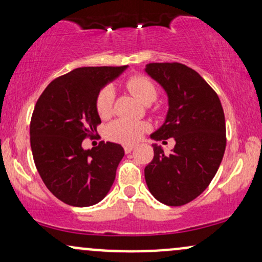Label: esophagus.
<instances>
[{
	"label": "esophagus",
	"instance_id": "obj_1",
	"mask_svg": "<svg viewBox=\"0 0 262 262\" xmlns=\"http://www.w3.org/2000/svg\"><path fill=\"white\" fill-rule=\"evenodd\" d=\"M134 148H135L134 145H125V146H124V151L127 152V154H129V152H130L132 150H133Z\"/></svg>",
	"mask_w": 262,
	"mask_h": 262
}]
</instances>
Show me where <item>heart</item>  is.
I'll return each instance as SVG.
<instances>
[{"label": "heart", "mask_w": 262, "mask_h": 262, "mask_svg": "<svg viewBox=\"0 0 262 262\" xmlns=\"http://www.w3.org/2000/svg\"><path fill=\"white\" fill-rule=\"evenodd\" d=\"M125 87L135 97L143 103L149 104L158 97V87L155 82L146 75H135L129 77ZM114 92L111 87H104L98 92L96 97V110L101 118H108L113 111ZM149 125L145 122L127 121V119H116L107 127V137L111 140L122 144H134L144 133L148 130Z\"/></svg>", "instance_id": "obj_1"}]
</instances>
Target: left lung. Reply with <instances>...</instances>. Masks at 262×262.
<instances>
[{"mask_svg": "<svg viewBox=\"0 0 262 262\" xmlns=\"http://www.w3.org/2000/svg\"><path fill=\"white\" fill-rule=\"evenodd\" d=\"M146 74L169 97L165 123L151 138H173L175 148L165 155L152 144L154 159L145 166L149 191L166 206H183L208 187L223 159L227 137L221 100L197 71L180 62H151Z\"/></svg>", "mask_w": 262, "mask_h": 262, "instance_id": "obj_1", "label": "left lung"}]
</instances>
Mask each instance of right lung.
Masks as SVG:
<instances>
[{"label": "right lung", "instance_id": "right-lung-1", "mask_svg": "<svg viewBox=\"0 0 262 262\" xmlns=\"http://www.w3.org/2000/svg\"><path fill=\"white\" fill-rule=\"evenodd\" d=\"M125 69H75L53 80L35 103L29 129L35 167L48 189L69 206H93L112 187L124 150L110 141L83 150L82 141L101 124L98 92Z\"/></svg>", "mask_w": 262, "mask_h": 262}]
</instances>
